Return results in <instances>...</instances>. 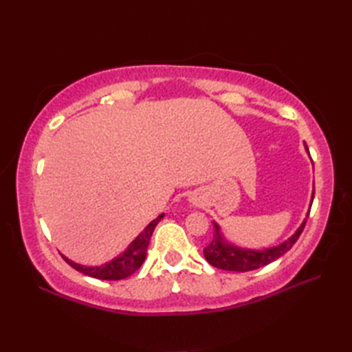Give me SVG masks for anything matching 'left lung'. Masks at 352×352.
<instances>
[{
  "label": "left lung",
  "mask_w": 352,
  "mask_h": 352,
  "mask_svg": "<svg viewBox=\"0 0 352 352\" xmlns=\"http://www.w3.org/2000/svg\"><path fill=\"white\" fill-rule=\"evenodd\" d=\"M305 148H307V145H305ZM313 198H315V190H313V195H311V203H313ZM305 222H307V219H304L301 227L298 228L295 231V234H292L286 242H283L278 246H274V248L257 250V251L243 250V248H239V246L228 243L226 239L222 237L218 223L213 222L214 236H213V241L204 248V257L212 266L223 269V271H234V272L254 271V269H258L261 266L272 263L274 260L281 257L283 254H286L292 246L295 245L298 239H300L302 230L305 227Z\"/></svg>",
  "instance_id": "obj_1"
}]
</instances>
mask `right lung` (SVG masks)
<instances>
[{"label": "right lung", "mask_w": 352, "mask_h": 352, "mask_svg": "<svg viewBox=\"0 0 352 352\" xmlns=\"http://www.w3.org/2000/svg\"><path fill=\"white\" fill-rule=\"evenodd\" d=\"M164 214L162 213L159 218H155L136 239H134L129 248H126L122 254H119V256L115 257L113 260H110L109 263H104L101 266H83V265L74 263L72 260L66 258L65 256L62 257L66 260V263L72 266L76 271L92 276V278L115 280V281L126 278V276H130L131 274L136 272L142 266V263L145 261L149 239H151L155 226L160 222Z\"/></svg>", "instance_id": "right-lung-1"}]
</instances>
